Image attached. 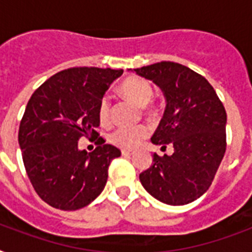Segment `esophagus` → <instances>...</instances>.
<instances>
[{"label":"esophagus","instance_id":"34e87169","mask_svg":"<svg viewBox=\"0 0 252 252\" xmlns=\"http://www.w3.org/2000/svg\"><path fill=\"white\" fill-rule=\"evenodd\" d=\"M122 154H123V156H132V154H133V152H132V150L123 149L122 150Z\"/></svg>","mask_w":252,"mask_h":252}]
</instances>
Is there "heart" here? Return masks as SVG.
Wrapping results in <instances>:
<instances>
[{"label":"heart","instance_id":"1","mask_svg":"<svg viewBox=\"0 0 252 252\" xmlns=\"http://www.w3.org/2000/svg\"><path fill=\"white\" fill-rule=\"evenodd\" d=\"M126 98L130 99L138 106H146L153 96V87L141 77H128L119 87ZM98 119L102 124L110 123V102L103 96L98 106ZM149 134V128L144 124L134 126H119L110 134V141L124 149H133Z\"/></svg>","mask_w":252,"mask_h":252}]
</instances>
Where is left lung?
Listing matches in <instances>:
<instances>
[{
	"mask_svg": "<svg viewBox=\"0 0 252 252\" xmlns=\"http://www.w3.org/2000/svg\"><path fill=\"white\" fill-rule=\"evenodd\" d=\"M134 72L161 87L166 98L152 142L174 148L171 156L154 153L153 165L140 174V182L162 203H192L211 187L225 156V107L203 76L182 64L161 61Z\"/></svg>",
	"mask_w": 252,
	"mask_h": 252,
	"instance_id": "obj_1",
	"label": "left lung"
}]
</instances>
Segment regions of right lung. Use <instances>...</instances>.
<instances>
[{
  "label": "right lung",
  "mask_w": 252,
  "mask_h": 252,
  "mask_svg": "<svg viewBox=\"0 0 252 252\" xmlns=\"http://www.w3.org/2000/svg\"><path fill=\"white\" fill-rule=\"evenodd\" d=\"M122 69L69 68L45 81L30 98L18 141L29 179L41 200L61 211L86 207L100 195L108 166L120 157L96 132L98 106ZM97 148L78 149L81 137Z\"/></svg>",
  "instance_id": "add662e5"
}]
</instances>
